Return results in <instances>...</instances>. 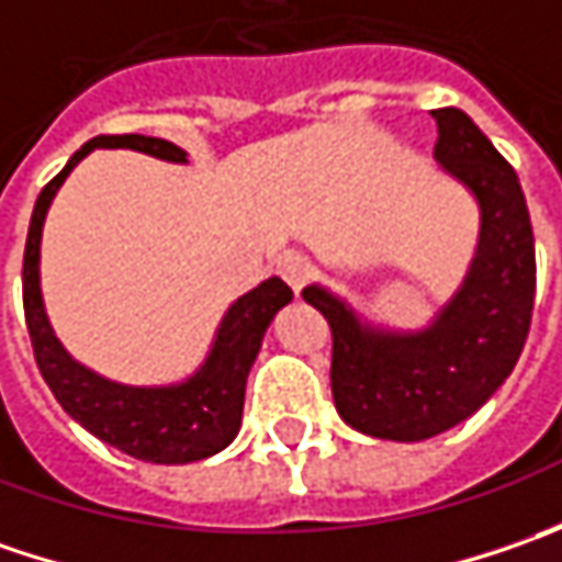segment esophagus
I'll list each match as a JSON object with an SVG mask.
<instances>
[{
    "label": "esophagus",
    "instance_id": "esophagus-1",
    "mask_svg": "<svg viewBox=\"0 0 562 562\" xmlns=\"http://www.w3.org/2000/svg\"><path fill=\"white\" fill-rule=\"evenodd\" d=\"M278 274L288 281L293 288V293L300 291L306 281H310V266H306V259L303 256H296V252H288V256H281L278 259Z\"/></svg>",
    "mask_w": 562,
    "mask_h": 562
}]
</instances>
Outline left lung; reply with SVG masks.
<instances>
[{"mask_svg":"<svg viewBox=\"0 0 562 562\" xmlns=\"http://www.w3.org/2000/svg\"><path fill=\"white\" fill-rule=\"evenodd\" d=\"M431 115L435 159L479 205V244L463 284L422 328L375 325L335 291L303 288V300L331 325L340 419L381 441H425L482 409L522 353L535 306V237L516 171L465 112Z\"/></svg>","mask_w":562,"mask_h":562,"instance_id":"left-lung-1","label":"left lung"}]
</instances>
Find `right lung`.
Segmentation results:
<instances>
[{
	"label": "right lung",
	"instance_id": "obj_1",
	"mask_svg": "<svg viewBox=\"0 0 562 562\" xmlns=\"http://www.w3.org/2000/svg\"><path fill=\"white\" fill-rule=\"evenodd\" d=\"M93 149H134L162 162L187 165L184 149L162 137H93L43 187L33 205L24 247V315L36 366L61 409L93 438L119 447L121 453L162 465H184L215 457L240 431L249 369L262 350L271 318L291 303L293 293L281 278H269L237 296L222 315L200 369L171 384H121L77 362L55 337L53 322L46 315L40 288V244L46 212L58 187Z\"/></svg>",
	"mask_w": 562,
	"mask_h": 562
}]
</instances>
